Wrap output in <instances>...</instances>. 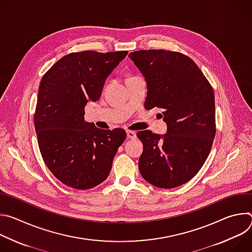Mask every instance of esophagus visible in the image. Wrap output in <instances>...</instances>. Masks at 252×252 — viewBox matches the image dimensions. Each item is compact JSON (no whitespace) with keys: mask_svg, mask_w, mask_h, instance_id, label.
<instances>
[{"mask_svg":"<svg viewBox=\"0 0 252 252\" xmlns=\"http://www.w3.org/2000/svg\"><path fill=\"white\" fill-rule=\"evenodd\" d=\"M126 134H127V137L130 139H133L136 137V132L133 130H126Z\"/></svg>","mask_w":252,"mask_h":252,"instance_id":"1","label":"esophagus"}]
</instances>
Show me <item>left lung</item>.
Masks as SVG:
<instances>
[{
  "label": "left lung",
  "mask_w": 252,
  "mask_h": 252,
  "mask_svg": "<svg viewBox=\"0 0 252 252\" xmlns=\"http://www.w3.org/2000/svg\"><path fill=\"white\" fill-rule=\"evenodd\" d=\"M148 86L147 110L158 107L165 134L137 132L143 145L138 160L142 177L159 189L185 185L206 160L215 136L214 93L197 64L188 56L165 50L128 55Z\"/></svg>",
  "instance_id": "left-lung-1"
}]
</instances>
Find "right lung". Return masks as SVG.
Here are the masks:
<instances>
[{
  "label": "right lung",
  "instance_id": "right-lung-1",
  "mask_svg": "<svg viewBox=\"0 0 252 252\" xmlns=\"http://www.w3.org/2000/svg\"><path fill=\"white\" fill-rule=\"evenodd\" d=\"M127 53H71L42 78L33 117L40 152L51 172L69 188L85 190L104 182L126 137L125 129L97 128L84 115Z\"/></svg>",
  "mask_w": 252,
  "mask_h": 252
}]
</instances>
